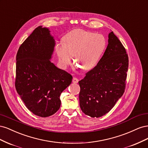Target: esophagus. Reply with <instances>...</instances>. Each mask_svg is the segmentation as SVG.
Here are the masks:
<instances>
[{
  "label": "esophagus",
  "mask_w": 148,
  "mask_h": 148,
  "mask_svg": "<svg viewBox=\"0 0 148 148\" xmlns=\"http://www.w3.org/2000/svg\"><path fill=\"white\" fill-rule=\"evenodd\" d=\"M78 82H79V80H78V79L77 78L74 77L73 78V79H72V82L74 83H78Z\"/></svg>",
  "instance_id": "34e87169"
}]
</instances>
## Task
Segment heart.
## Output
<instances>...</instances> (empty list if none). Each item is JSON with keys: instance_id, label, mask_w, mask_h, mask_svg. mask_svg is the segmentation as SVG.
Returning <instances> with one entry per match:
<instances>
[{"instance_id": "obj_1", "label": "heart", "mask_w": 148, "mask_h": 148, "mask_svg": "<svg viewBox=\"0 0 148 148\" xmlns=\"http://www.w3.org/2000/svg\"><path fill=\"white\" fill-rule=\"evenodd\" d=\"M63 42H57L55 50L63 66L74 61L84 70L93 69L104 53L107 41L104 36L82 29H75L66 33Z\"/></svg>"}]
</instances>
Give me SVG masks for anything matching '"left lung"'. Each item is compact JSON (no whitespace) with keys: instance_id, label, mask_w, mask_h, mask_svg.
Returning a JSON list of instances; mask_svg holds the SVG:
<instances>
[{"instance_id":"1","label":"left lung","mask_w":148,"mask_h":148,"mask_svg":"<svg viewBox=\"0 0 148 148\" xmlns=\"http://www.w3.org/2000/svg\"><path fill=\"white\" fill-rule=\"evenodd\" d=\"M108 45L96 66L78 82L80 108L84 114L100 117L113 108L126 86L128 57L125 48L112 31Z\"/></svg>"}]
</instances>
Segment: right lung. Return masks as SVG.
Instances as JSON below:
<instances>
[{
    "mask_svg": "<svg viewBox=\"0 0 148 148\" xmlns=\"http://www.w3.org/2000/svg\"><path fill=\"white\" fill-rule=\"evenodd\" d=\"M54 46L50 31L39 26L21 44L16 57V90L28 109L41 117L59 109L60 96L73 78L50 61Z\"/></svg>",
    "mask_w": 148,
    "mask_h": 148,
    "instance_id": "add662e5",
    "label": "right lung"
}]
</instances>
